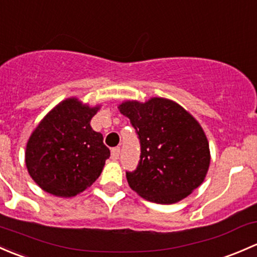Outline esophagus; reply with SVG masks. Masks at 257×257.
<instances>
[{
	"mask_svg": "<svg viewBox=\"0 0 257 257\" xmlns=\"http://www.w3.org/2000/svg\"><path fill=\"white\" fill-rule=\"evenodd\" d=\"M119 154H120V148L119 147L113 148V149H112V159H113V160H117V159L119 158Z\"/></svg>",
	"mask_w": 257,
	"mask_h": 257,
	"instance_id": "34e87169",
	"label": "esophagus"
}]
</instances>
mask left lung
<instances>
[{
	"label": "left lung",
	"instance_id": "8db88e82",
	"mask_svg": "<svg viewBox=\"0 0 257 257\" xmlns=\"http://www.w3.org/2000/svg\"><path fill=\"white\" fill-rule=\"evenodd\" d=\"M119 110L131 119L140 143L137 169L125 172L132 190L150 202L171 204L203 182L209 145L190 113L158 97L145 103L124 102Z\"/></svg>",
	"mask_w": 257,
	"mask_h": 257
}]
</instances>
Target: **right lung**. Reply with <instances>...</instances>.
<instances>
[{"mask_svg":"<svg viewBox=\"0 0 257 257\" xmlns=\"http://www.w3.org/2000/svg\"><path fill=\"white\" fill-rule=\"evenodd\" d=\"M98 108L61 102L40 121L26 150L29 175L45 192L72 197L99 177L110 151L90 125Z\"/></svg>","mask_w":257,"mask_h":257,"instance_id":"1","label":"right lung"}]
</instances>
